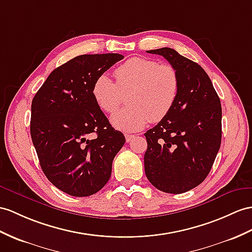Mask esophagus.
<instances>
[{
  "mask_svg": "<svg viewBox=\"0 0 252 252\" xmlns=\"http://www.w3.org/2000/svg\"><path fill=\"white\" fill-rule=\"evenodd\" d=\"M125 138H126V141H127V142H130V141H132L134 138H136V136H134V134L126 133V134H125Z\"/></svg>",
  "mask_w": 252,
  "mask_h": 252,
  "instance_id": "1",
  "label": "esophagus"
}]
</instances>
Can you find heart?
<instances>
[{"mask_svg":"<svg viewBox=\"0 0 252 252\" xmlns=\"http://www.w3.org/2000/svg\"><path fill=\"white\" fill-rule=\"evenodd\" d=\"M115 83L109 76H98L92 96L103 112H112L127 94L128 105L111 115L112 125L120 130L137 131L152 120L158 122L173 108L180 92V76L174 66L138 57L127 60L114 71Z\"/></svg>","mask_w":252,"mask_h":252,"instance_id":"b5f03b06","label":"heart"}]
</instances>
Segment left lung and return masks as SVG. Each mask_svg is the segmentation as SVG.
<instances>
[{
	"label": "left lung",
	"mask_w": 252,
	"mask_h": 252,
	"mask_svg": "<svg viewBox=\"0 0 252 252\" xmlns=\"http://www.w3.org/2000/svg\"><path fill=\"white\" fill-rule=\"evenodd\" d=\"M147 52L175 67L180 92L171 111L144 133L145 175L163 192L183 193L200 185L213 167L221 143V105L198 63L167 47Z\"/></svg>",
	"instance_id": "1"
}]
</instances>
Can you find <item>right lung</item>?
<instances>
[{"mask_svg":"<svg viewBox=\"0 0 252 252\" xmlns=\"http://www.w3.org/2000/svg\"><path fill=\"white\" fill-rule=\"evenodd\" d=\"M123 59L118 53L79 55L55 68L33 98L31 137L42 172L73 197H89L106 185L125 143L92 96L95 79Z\"/></svg>","mask_w":252,"mask_h":252,"instance_id":"right-lung-1","label":"right lung"}]
</instances>
